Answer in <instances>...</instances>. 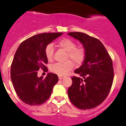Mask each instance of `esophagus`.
I'll return each mask as SVG.
<instances>
[{"label":"esophagus","mask_w":126,"mask_h":126,"mask_svg":"<svg viewBox=\"0 0 126 126\" xmlns=\"http://www.w3.org/2000/svg\"><path fill=\"white\" fill-rule=\"evenodd\" d=\"M58 78H59V79H62L64 78V77H63V76H58Z\"/></svg>","instance_id":"obj_1"}]
</instances>
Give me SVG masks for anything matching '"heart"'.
I'll use <instances>...</instances> for the list:
<instances>
[{
  "mask_svg": "<svg viewBox=\"0 0 126 126\" xmlns=\"http://www.w3.org/2000/svg\"><path fill=\"white\" fill-rule=\"evenodd\" d=\"M58 45L68 51L70 57L75 63H80L83 61L85 56L84 50L81 48H76V44L68 38H63L58 42ZM53 46L52 44L47 45L45 49V55L47 60L51 61L53 57ZM74 64L71 61L68 60L63 63H56L50 66V70L53 73L59 76H64L72 70Z\"/></svg>",
  "mask_w": 126,
  "mask_h": 126,
  "instance_id": "b5f03b06",
  "label": "heart"
}]
</instances>
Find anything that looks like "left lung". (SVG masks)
Masks as SVG:
<instances>
[{"mask_svg":"<svg viewBox=\"0 0 126 126\" xmlns=\"http://www.w3.org/2000/svg\"><path fill=\"white\" fill-rule=\"evenodd\" d=\"M68 35L78 40L84 50L82 64L73 76L68 94L71 103L81 109H90L101 104L111 90L114 79L112 62L103 43L97 38L81 32Z\"/></svg>","mask_w":126,"mask_h":126,"instance_id":"left-lung-1","label":"left lung"}]
</instances>
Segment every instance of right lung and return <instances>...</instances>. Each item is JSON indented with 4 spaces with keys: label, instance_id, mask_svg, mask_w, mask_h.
<instances>
[{
    "label": "right lung",
    "instance_id": "obj_1",
    "mask_svg": "<svg viewBox=\"0 0 126 126\" xmlns=\"http://www.w3.org/2000/svg\"><path fill=\"white\" fill-rule=\"evenodd\" d=\"M63 33H44L31 36L23 41L14 56L10 76L19 98L30 106L40 105L50 97L53 88L58 81L56 74L48 73L45 79L38 77L40 68L48 71L45 49L53 40Z\"/></svg>",
    "mask_w": 126,
    "mask_h": 126
}]
</instances>
